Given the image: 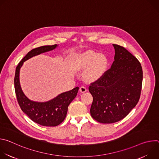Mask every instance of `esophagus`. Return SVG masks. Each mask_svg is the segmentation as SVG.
Masks as SVG:
<instances>
[{
	"label": "esophagus",
	"mask_w": 159,
	"mask_h": 159,
	"mask_svg": "<svg viewBox=\"0 0 159 159\" xmlns=\"http://www.w3.org/2000/svg\"><path fill=\"white\" fill-rule=\"evenodd\" d=\"M79 90H80V93H85V92L87 91V88H86L85 86H81V87H80V89H79Z\"/></svg>",
	"instance_id": "1"
}]
</instances>
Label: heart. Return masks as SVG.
I'll use <instances>...</instances> for the list:
<instances>
[{"label": "heart", "mask_w": 159, "mask_h": 159, "mask_svg": "<svg viewBox=\"0 0 159 159\" xmlns=\"http://www.w3.org/2000/svg\"><path fill=\"white\" fill-rule=\"evenodd\" d=\"M107 65L108 60L104 55L88 52L80 60L79 67L81 69H87L84 74L85 79L94 82L104 75Z\"/></svg>", "instance_id": "b5f03b06"}]
</instances>
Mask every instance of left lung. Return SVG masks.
Returning a JSON list of instances; mask_svg holds the SVG:
<instances>
[{
    "label": "left lung",
    "mask_w": 159,
    "mask_h": 159,
    "mask_svg": "<svg viewBox=\"0 0 159 159\" xmlns=\"http://www.w3.org/2000/svg\"><path fill=\"white\" fill-rule=\"evenodd\" d=\"M115 61L111 69L89 87L93 97L90 115L101 123H113L126 117L138 103L143 71L140 61L124 47L112 44Z\"/></svg>",
    "instance_id": "obj_1"
}]
</instances>
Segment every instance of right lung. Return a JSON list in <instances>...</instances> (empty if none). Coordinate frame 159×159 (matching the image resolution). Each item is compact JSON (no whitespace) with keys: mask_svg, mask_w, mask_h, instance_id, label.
Segmentation results:
<instances>
[{"mask_svg":"<svg viewBox=\"0 0 159 159\" xmlns=\"http://www.w3.org/2000/svg\"><path fill=\"white\" fill-rule=\"evenodd\" d=\"M58 45L43 46L33 49L21 60L16 67L14 77V88L19 105L25 114L34 122L44 126H56L65 118L70 102L76 97L79 87L58 95L47 102L30 100L22 92L19 81V72L23 63L30 58L41 53L53 50Z\"/></svg>","mask_w":159,"mask_h":159,"instance_id":"right-lung-1","label":"right lung"}]
</instances>
